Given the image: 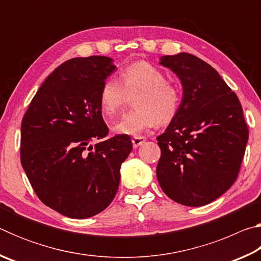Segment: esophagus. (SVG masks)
<instances>
[{
    "instance_id": "esophagus-1",
    "label": "esophagus",
    "mask_w": 261,
    "mask_h": 261,
    "mask_svg": "<svg viewBox=\"0 0 261 261\" xmlns=\"http://www.w3.org/2000/svg\"><path fill=\"white\" fill-rule=\"evenodd\" d=\"M145 141H146V138L145 137H141V136H136L132 138V146H134V148H137L143 145Z\"/></svg>"
}]
</instances>
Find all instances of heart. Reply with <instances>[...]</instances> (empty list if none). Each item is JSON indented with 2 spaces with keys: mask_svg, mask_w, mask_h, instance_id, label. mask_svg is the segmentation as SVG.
<instances>
[{
  "mask_svg": "<svg viewBox=\"0 0 261 261\" xmlns=\"http://www.w3.org/2000/svg\"><path fill=\"white\" fill-rule=\"evenodd\" d=\"M134 96L136 109L115 123V134L136 136L158 122L168 124L176 117L182 101L179 88L167 82L161 70L143 61L123 69L120 82L114 78L105 81L99 96L101 110L107 116H113Z\"/></svg>",
  "mask_w": 261,
  "mask_h": 261,
  "instance_id": "obj_1",
  "label": "heart"
}]
</instances>
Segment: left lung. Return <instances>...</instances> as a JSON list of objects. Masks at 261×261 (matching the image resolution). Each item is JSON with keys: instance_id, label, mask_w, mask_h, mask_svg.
Masks as SVG:
<instances>
[{"instance_id": "8db88e82", "label": "left lung", "mask_w": 261, "mask_h": 261, "mask_svg": "<svg viewBox=\"0 0 261 261\" xmlns=\"http://www.w3.org/2000/svg\"><path fill=\"white\" fill-rule=\"evenodd\" d=\"M178 77L183 96L177 115L156 138V177L168 197L185 206L210 204L240 173L249 130L237 95L219 72L188 53L160 57Z\"/></svg>"}]
</instances>
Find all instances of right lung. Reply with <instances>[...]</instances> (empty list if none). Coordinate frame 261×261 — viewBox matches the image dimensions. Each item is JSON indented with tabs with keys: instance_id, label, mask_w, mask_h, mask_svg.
I'll list each match as a JSON object with an SVG mask.
<instances>
[{
	"instance_id": "right-lung-1",
	"label": "right lung",
	"mask_w": 261,
	"mask_h": 261,
	"mask_svg": "<svg viewBox=\"0 0 261 261\" xmlns=\"http://www.w3.org/2000/svg\"><path fill=\"white\" fill-rule=\"evenodd\" d=\"M115 71L106 56L64 62L42 83L21 121L26 176L39 199L68 218L87 219L107 208L132 149L126 135L105 139L108 127L99 96ZM98 139L103 140L93 147Z\"/></svg>"
}]
</instances>
